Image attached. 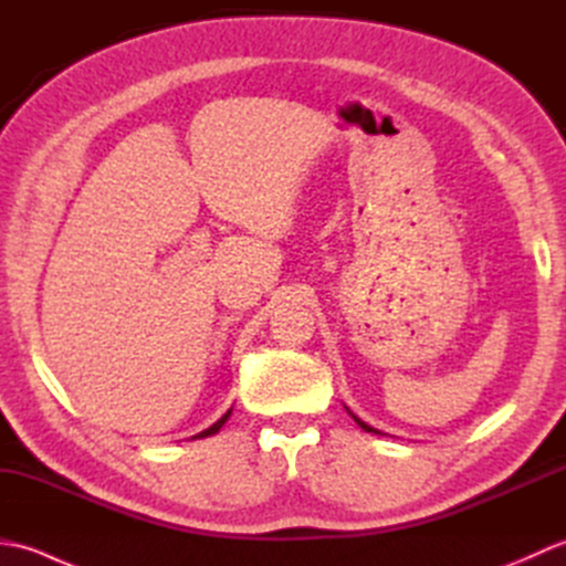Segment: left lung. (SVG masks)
I'll return each mask as SVG.
<instances>
[{"mask_svg": "<svg viewBox=\"0 0 566 566\" xmlns=\"http://www.w3.org/2000/svg\"><path fill=\"white\" fill-rule=\"evenodd\" d=\"M347 413H350V408H347ZM350 416H353V418H355V423H357V426H359V428H363V430H367V432H379V430H377V428H371V426H367V423H365V420H359V418H357V416H355V413H350Z\"/></svg>", "mask_w": 566, "mask_h": 566, "instance_id": "obj_1", "label": "left lung"}]
</instances>
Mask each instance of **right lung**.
<instances>
[{
	"label": "right lung",
	"mask_w": 566,
	"mask_h": 566,
	"mask_svg": "<svg viewBox=\"0 0 566 566\" xmlns=\"http://www.w3.org/2000/svg\"><path fill=\"white\" fill-rule=\"evenodd\" d=\"M231 411H233V408H228V411L219 418V420H216V423L211 426V428H207V430H201L199 432V436H195V438H209V436H216V432H219L221 428H223V423H226V420H228V416H231Z\"/></svg>",
	"instance_id": "right-lung-1"
}]
</instances>
